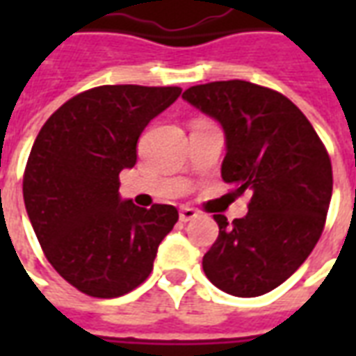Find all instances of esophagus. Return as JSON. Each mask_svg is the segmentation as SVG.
<instances>
[{
	"instance_id": "obj_1",
	"label": "esophagus",
	"mask_w": 356,
	"mask_h": 356,
	"mask_svg": "<svg viewBox=\"0 0 356 356\" xmlns=\"http://www.w3.org/2000/svg\"><path fill=\"white\" fill-rule=\"evenodd\" d=\"M194 217H198V211L193 208H181V211H179V219L183 221V223H186V221H193Z\"/></svg>"
}]
</instances>
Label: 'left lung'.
Wrapping results in <instances>:
<instances>
[{
  "label": "left lung",
  "instance_id": "left-lung-1",
  "mask_svg": "<svg viewBox=\"0 0 356 356\" xmlns=\"http://www.w3.org/2000/svg\"><path fill=\"white\" fill-rule=\"evenodd\" d=\"M183 99L221 124V177L234 196L250 194L246 217L229 225L213 216L219 236L202 259L204 273L231 296H263L290 278L321 238L334 183L328 152L305 114L273 89L211 81Z\"/></svg>",
  "mask_w": 356,
  "mask_h": 356
}]
</instances>
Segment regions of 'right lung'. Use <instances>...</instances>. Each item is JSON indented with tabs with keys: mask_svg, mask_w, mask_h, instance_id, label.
<instances>
[{
	"mask_svg": "<svg viewBox=\"0 0 356 356\" xmlns=\"http://www.w3.org/2000/svg\"><path fill=\"white\" fill-rule=\"evenodd\" d=\"M181 88L101 86L76 95L43 124L28 156L22 194L47 261L91 298H120L150 275L177 223L168 204L120 198V171L137 162L148 122Z\"/></svg>",
	"mask_w": 356,
	"mask_h": 356,
	"instance_id": "1",
	"label": "right lung"
}]
</instances>
